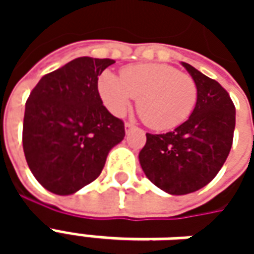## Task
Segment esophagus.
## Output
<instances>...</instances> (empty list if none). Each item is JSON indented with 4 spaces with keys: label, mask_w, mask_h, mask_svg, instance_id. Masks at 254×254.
<instances>
[{
    "label": "esophagus",
    "mask_w": 254,
    "mask_h": 254,
    "mask_svg": "<svg viewBox=\"0 0 254 254\" xmlns=\"http://www.w3.org/2000/svg\"><path fill=\"white\" fill-rule=\"evenodd\" d=\"M133 125L132 124H130V122H125V130H127V132H129V130H130V129H133Z\"/></svg>",
    "instance_id": "1"
}]
</instances>
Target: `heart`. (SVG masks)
Returning <instances> with one entry per match:
<instances>
[{
  "label": "heart",
  "mask_w": 254,
  "mask_h": 254,
  "mask_svg": "<svg viewBox=\"0 0 254 254\" xmlns=\"http://www.w3.org/2000/svg\"><path fill=\"white\" fill-rule=\"evenodd\" d=\"M99 95L114 116H122L137 99V111L148 127L166 130L187 121L197 102L191 76L165 64H141L122 69L121 77L110 70L100 74Z\"/></svg>",
  "instance_id": "heart-1"
}]
</instances>
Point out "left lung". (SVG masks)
Listing matches in <instances>:
<instances>
[{"mask_svg": "<svg viewBox=\"0 0 254 254\" xmlns=\"http://www.w3.org/2000/svg\"><path fill=\"white\" fill-rule=\"evenodd\" d=\"M182 66L197 85L194 110L171 132L147 133L138 154L149 181L176 196L198 190L216 177L230 154L235 127V107L227 91L189 64Z\"/></svg>", "mask_w": 254, "mask_h": 254, "instance_id": "1", "label": "left lung"}]
</instances>
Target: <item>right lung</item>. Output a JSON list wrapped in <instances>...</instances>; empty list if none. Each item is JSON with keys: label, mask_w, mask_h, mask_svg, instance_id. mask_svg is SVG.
Listing matches in <instances>:
<instances>
[{"label": "right lung", "mask_w": 254, "mask_h": 254, "mask_svg": "<svg viewBox=\"0 0 254 254\" xmlns=\"http://www.w3.org/2000/svg\"><path fill=\"white\" fill-rule=\"evenodd\" d=\"M110 58L80 57L45 74L25 103L23 149L42 187L60 196L95 181L110 149L125 137L124 122L109 113L98 77Z\"/></svg>", "instance_id": "add662e5"}]
</instances>
